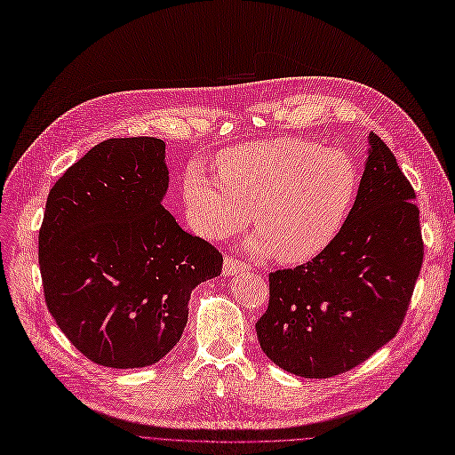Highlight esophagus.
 Returning <instances> with one entry per match:
<instances>
[{"label":"esophagus","instance_id":"esophagus-1","mask_svg":"<svg viewBox=\"0 0 455 455\" xmlns=\"http://www.w3.org/2000/svg\"><path fill=\"white\" fill-rule=\"evenodd\" d=\"M242 270H251V266L247 262H242L238 259L230 257V255L225 257V260H223V274L225 275H232V274L242 272Z\"/></svg>","mask_w":455,"mask_h":455}]
</instances>
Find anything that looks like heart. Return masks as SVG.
I'll list each match as a JSON object with an SVG mask.
<instances>
[{"instance_id": "obj_1", "label": "heart", "mask_w": 455, "mask_h": 455, "mask_svg": "<svg viewBox=\"0 0 455 455\" xmlns=\"http://www.w3.org/2000/svg\"><path fill=\"white\" fill-rule=\"evenodd\" d=\"M217 178L191 166L181 195L191 227L223 240L247 225L253 210V255L275 251L284 264L318 257L355 206L360 176L345 151L281 137L228 148L215 159Z\"/></svg>"}]
</instances>
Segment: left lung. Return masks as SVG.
Returning a JSON list of instances; mask_svg holds the SVG:
<instances>
[{
	"label": "left lung",
	"mask_w": 455,
	"mask_h": 455,
	"mask_svg": "<svg viewBox=\"0 0 455 455\" xmlns=\"http://www.w3.org/2000/svg\"><path fill=\"white\" fill-rule=\"evenodd\" d=\"M414 189L392 149L369 134L365 171L343 228L321 255L270 274L257 321L266 356L306 379L341 375L395 338L424 240Z\"/></svg>",
	"instance_id": "left-lung-1"
}]
</instances>
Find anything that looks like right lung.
I'll return each instance as SVG.
<instances>
[{
	"label": "right lung",
	"instance_id": "1",
	"mask_svg": "<svg viewBox=\"0 0 455 455\" xmlns=\"http://www.w3.org/2000/svg\"><path fill=\"white\" fill-rule=\"evenodd\" d=\"M164 142L108 139L54 183L39 230L48 311L88 360L146 367L174 348L198 283L223 255L180 228L161 200Z\"/></svg>",
	"mask_w": 455,
	"mask_h": 455
}]
</instances>
